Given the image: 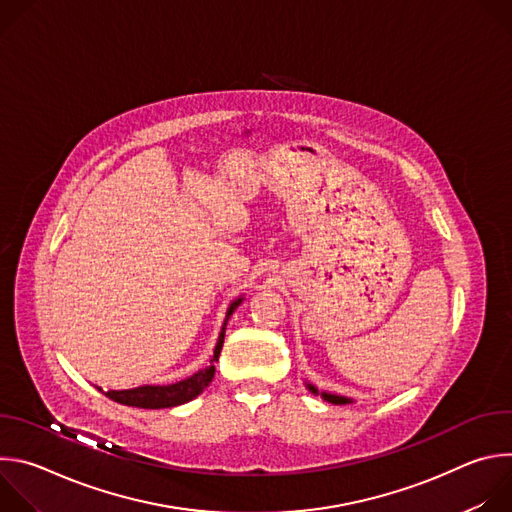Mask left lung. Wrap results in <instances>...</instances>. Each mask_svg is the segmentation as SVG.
I'll use <instances>...</instances> for the list:
<instances>
[{
    "label": "left lung",
    "instance_id": "left-lung-1",
    "mask_svg": "<svg viewBox=\"0 0 512 512\" xmlns=\"http://www.w3.org/2000/svg\"><path fill=\"white\" fill-rule=\"evenodd\" d=\"M308 389H310L312 393H318V391H316L312 385H308ZM322 397H324L326 401H330V403H336V405H338V403H348V399H344V397H338V395H328V393H322Z\"/></svg>",
    "mask_w": 512,
    "mask_h": 512
}]
</instances>
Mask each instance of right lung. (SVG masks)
<instances>
[{"label":"right lung","instance_id":"add662e5","mask_svg":"<svg viewBox=\"0 0 512 512\" xmlns=\"http://www.w3.org/2000/svg\"><path fill=\"white\" fill-rule=\"evenodd\" d=\"M241 304V300L233 302L229 312H227V320L231 318V314L237 310V306ZM227 320L223 324L221 334H218V342L214 348V356L210 360V367L198 371L196 375L174 383V385H164V387H152V385H145V387H137V389H127V391H107L105 395L121 405H129V407H141V409H166V407H176L182 405L186 401H192L194 397H198L208 383L214 377V362L218 360V354H221L223 342H225V330H227Z\"/></svg>","mask_w":512,"mask_h":512}]
</instances>
